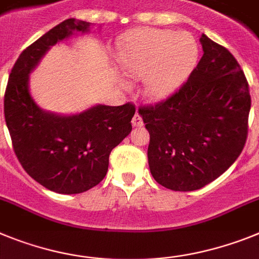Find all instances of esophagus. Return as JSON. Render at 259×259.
<instances>
[{
  "label": "esophagus",
  "mask_w": 259,
  "mask_h": 259,
  "mask_svg": "<svg viewBox=\"0 0 259 259\" xmlns=\"http://www.w3.org/2000/svg\"><path fill=\"white\" fill-rule=\"evenodd\" d=\"M132 123L134 127L143 126V121H142V117H141V114L139 113L134 114V117H133V120H132Z\"/></svg>",
  "instance_id": "obj_1"
}]
</instances>
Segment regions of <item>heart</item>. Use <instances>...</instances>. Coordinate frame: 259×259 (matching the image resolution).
Listing matches in <instances>:
<instances>
[{"instance_id": "obj_1", "label": "heart", "mask_w": 259, "mask_h": 259, "mask_svg": "<svg viewBox=\"0 0 259 259\" xmlns=\"http://www.w3.org/2000/svg\"><path fill=\"white\" fill-rule=\"evenodd\" d=\"M199 48L190 33L138 28L121 41L118 62L126 75L145 78L146 95L165 100L183 86L197 64Z\"/></svg>"}]
</instances>
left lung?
<instances>
[{
    "instance_id": "left-lung-1",
    "label": "left lung",
    "mask_w": 259,
    "mask_h": 259,
    "mask_svg": "<svg viewBox=\"0 0 259 259\" xmlns=\"http://www.w3.org/2000/svg\"><path fill=\"white\" fill-rule=\"evenodd\" d=\"M203 56L172 96L139 108L150 133L152 177L164 188L192 192L223 175L246 138L248 80L232 53L202 33Z\"/></svg>"
}]
</instances>
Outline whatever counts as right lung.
Masks as SVG:
<instances>
[{
  "mask_svg": "<svg viewBox=\"0 0 259 259\" xmlns=\"http://www.w3.org/2000/svg\"><path fill=\"white\" fill-rule=\"evenodd\" d=\"M91 23L66 19L27 47L9 75L4 113L18 160L35 181L60 194H78L105 177L109 154L132 132L136 107L95 105L70 116L42 111L30 94L31 71L51 47Z\"/></svg>",
  "mask_w": 259,
  "mask_h": 259,
  "instance_id": "right-lung-1",
  "label": "right lung"
}]
</instances>
